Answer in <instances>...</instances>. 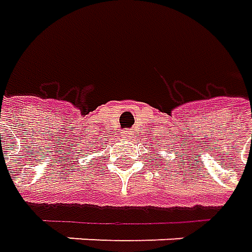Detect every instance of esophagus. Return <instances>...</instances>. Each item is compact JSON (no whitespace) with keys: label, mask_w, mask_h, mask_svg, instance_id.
I'll use <instances>...</instances> for the list:
<instances>
[{"label":"esophagus","mask_w":252,"mask_h":252,"mask_svg":"<svg viewBox=\"0 0 252 252\" xmlns=\"http://www.w3.org/2000/svg\"><path fill=\"white\" fill-rule=\"evenodd\" d=\"M131 133H133V131H131V130L130 129H125V130H122V136L125 138L126 137H130V136H131Z\"/></svg>","instance_id":"1"}]
</instances>
